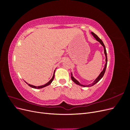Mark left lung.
I'll return each instance as SVG.
<instances>
[{
	"mask_svg": "<svg viewBox=\"0 0 130 130\" xmlns=\"http://www.w3.org/2000/svg\"><path fill=\"white\" fill-rule=\"evenodd\" d=\"M91 34L93 36V37L95 38V40L98 41L99 42L100 44L102 45V46H103L104 47V54H105V57H106V60H105V61H106V63H105V66H104V68L103 70V71H102L100 74H99V75L96 78V79L94 80L92 84H90L89 85H82L81 84H80L79 82H78L75 78L73 75V73L72 72L71 73V78H72V80L74 82H75L76 85H78L79 86H82V87H91V86H94L95 84H96L97 82H99L101 78L102 77H103L105 73V71H106V67H107V53H106V48H105V46L103 42L101 41V40H100V38H99V37H98L96 35H95V34H94V32H91Z\"/></svg>",
	"mask_w": 130,
	"mask_h": 130,
	"instance_id": "8db88e82",
	"label": "left lung"
}]
</instances>
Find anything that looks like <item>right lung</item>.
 <instances>
[{
	"label": "right lung",
	"mask_w": 130,
	"mask_h": 130,
	"mask_svg": "<svg viewBox=\"0 0 130 130\" xmlns=\"http://www.w3.org/2000/svg\"><path fill=\"white\" fill-rule=\"evenodd\" d=\"M55 70H54V74H53V77H52V79H51L48 82H47L46 84H45V85H42V86H34V85H30V84H27L26 82H25L30 87H32V88H35V89H40V88H44V87H46V86H49V85H50L51 84H52V82H53V80H54V76H55Z\"/></svg>",
	"instance_id": "obj_1"
}]
</instances>
